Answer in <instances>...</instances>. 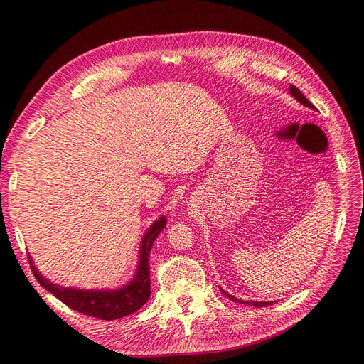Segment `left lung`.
Segmentation results:
<instances>
[{"label": "left lung", "instance_id": "8db88e82", "mask_svg": "<svg viewBox=\"0 0 364 364\" xmlns=\"http://www.w3.org/2000/svg\"><path fill=\"white\" fill-rule=\"evenodd\" d=\"M289 93L296 99V101L299 102V104H303L304 107H307V108H311V109H316L315 108V105H313L310 101H307L306 99V96L299 92L295 85H289ZM221 289V287H220ZM221 292L228 296L229 299H232V301H235V303H241V304H248V306H256V307H267V306H271V304H274L272 301H242V299H240V298H236V296H233V295H230V294H228L225 291H223L221 289Z\"/></svg>", "mask_w": 364, "mask_h": 364}]
</instances>
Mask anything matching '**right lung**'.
<instances>
[{
	"mask_svg": "<svg viewBox=\"0 0 364 364\" xmlns=\"http://www.w3.org/2000/svg\"><path fill=\"white\" fill-rule=\"evenodd\" d=\"M167 220L162 215L159 217L147 232L143 235L139 252V265H136L134 279L128 282L119 289H78V287H65L57 283L49 282L39 272L33 263V259L28 257L31 271L46 291L57 296L61 303L68 307L77 310L82 315H89L93 318L112 321L141 309L150 296V269H149V256L150 250L158 235L166 228Z\"/></svg>",
	"mask_w": 364,
	"mask_h": 364,
	"instance_id": "add662e5",
	"label": "right lung"
}]
</instances>
